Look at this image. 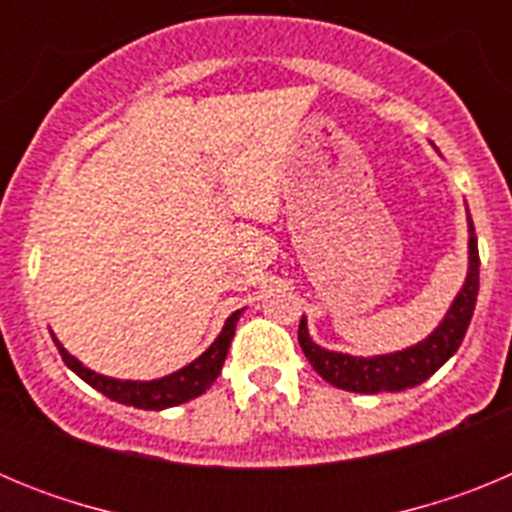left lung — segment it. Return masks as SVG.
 Returning a JSON list of instances; mask_svg holds the SVG:
<instances>
[{"mask_svg": "<svg viewBox=\"0 0 512 512\" xmlns=\"http://www.w3.org/2000/svg\"><path fill=\"white\" fill-rule=\"evenodd\" d=\"M467 228H469V266L464 284L456 292L454 302L441 318V323L431 330V336L418 341L415 346L392 351V354L377 356H351L343 351H330V348L318 346L310 338L307 320L302 315L300 330V346L305 351L307 361L312 369L330 382L338 390L359 392V395H377V392H400L408 387H418L420 382L436 374L456 348L461 346L467 336L469 320L474 315L479 295V251H477V233L474 223L467 210Z\"/></svg>", "mask_w": 512, "mask_h": 512, "instance_id": "obj_1", "label": "left lung"}]
</instances>
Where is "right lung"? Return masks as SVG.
<instances>
[{
  "instance_id": "1",
  "label": "right lung",
  "mask_w": 512,
  "mask_h": 512,
  "mask_svg": "<svg viewBox=\"0 0 512 512\" xmlns=\"http://www.w3.org/2000/svg\"><path fill=\"white\" fill-rule=\"evenodd\" d=\"M243 310H235L228 320H225L220 336L210 343V348H205L200 356L194 361H189L187 366L176 369V372L166 374V377L158 379H115V377H104V374L94 372L89 366L81 364L76 356H71L63 343L58 341L56 333L51 330L53 343H56L58 354H61L63 364L69 366L76 377H81L89 387H94L97 392H102L104 397L110 400L122 402V405H133L138 410H166L176 408L182 402L194 400L200 397L202 392H207L212 387V382L217 379V374L223 372L225 356H228L230 341L235 336V325L241 320Z\"/></svg>"
}]
</instances>
